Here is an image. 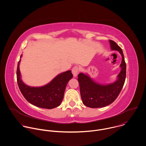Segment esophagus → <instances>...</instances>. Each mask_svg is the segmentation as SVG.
Instances as JSON below:
<instances>
[{
	"label": "esophagus",
	"instance_id": "34e87169",
	"mask_svg": "<svg viewBox=\"0 0 146 146\" xmlns=\"http://www.w3.org/2000/svg\"><path fill=\"white\" fill-rule=\"evenodd\" d=\"M72 74H73V76L74 77H76L77 76V74H78L79 72V69L78 67L77 66H74L72 69Z\"/></svg>",
	"mask_w": 146,
	"mask_h": 146
}]
</instances>
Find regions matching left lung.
Segmentation results:
<instances>
[{"label": "left lung", "mask_w": 146, "mask_h": 146, "mask_svg": "<svg viewBox=\"0 0 146 146\" xmlns=\"http://www.w3.org/2000/svg\"><path fill=\"white\" fill-rule=\"evenodd\" d=\"M109 42L111 50L118 51L122 56L119 65L121 71L117 76L116 81L103 85L94 81L88 74L80 73L78 75L83 104L91 108H102L112 103L116 99L125 83L126 66L122 50L115 42L112 40Z\"/></svg>", "instance_id": "8db88e82"}]
</instances>
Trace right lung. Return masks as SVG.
Instances as JSON below:
<instances>
[{
  "label": "right lung",
  "instance_id": "obj_1",
  "mask_svg": "<svg viewBox=\"0 0 146 146\" xmlns=\"http://www.w3.org/2000/svg\"><path fill=\"white\" fill-rule=\"evenodd\" d=\"M22 56L21 55L20 58ZM17 69V81L19 88L27 100L38 107L52 109L59 106L63 99L68 81L73 77L71 70L61 73L50 82L41 87H31L25 84L21 79L20 62Z\"/></svg>",
  "mask_w": 146,
  "mask_h": 146
}]
</instances>
